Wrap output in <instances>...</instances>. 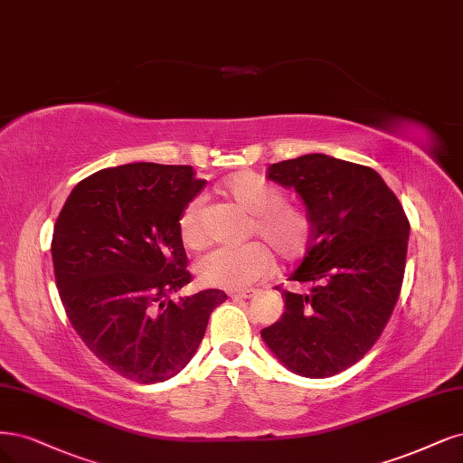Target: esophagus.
Instances as JSON below:
<instances>
[{"instance_id":"obj_1","label":"esophagus","mask_w":463,"mask_h":463,"mask_svg":"<svg viewBox=\"0 0 463 463\" xmlns=\"http://www.w3.org/2000/svg\"><path fill=\"white\" fill-rule=\"evenodd\" d=\"M254 295H257V291H252V289H249V291H232L230 293L232 298H252Z\"/></svg>"}]
</instances>
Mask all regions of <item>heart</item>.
Listing matches in <instances>:
<instances>
[{
  "label": "heart",
  "instance_id": "obj_1",
  "mask_svg": "<svg viewBox=\"0 0 463 463\" xmlns=\"http://www.w3.org/2000/svg\"><path fill=\"white\" fill-rule=\"evenodd\" d=\"M220 194L250 214L247 235H259L283 260H295L307 250L312 224L305 211L283 203L281 191L254 172L233 174L220 187ZM180 241L185 249H201L206 241L203 206L189 203L178 220ZM274 260L262 243L239 249H214L197 260L195 272L203 285L220 289H247L272 272Z\"/></svg>",
  "mask_w": 463,
  "mask_h": 463
}]
</instances>
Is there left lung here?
<instances>
[{"instance_id":"obj_1","label":"left lung","mask_w":463,"mask_h":463,"mask_svg":"<svg viewBox=\"0 0 463 463\" xmlns=\"http://www.w3.org/2000/svg\"><path fill=\"white\" fill-rule=\"evenodd\" d=\"M268 178L307 206L310 243L289 279L310 291H281L285 312L260 335L287 370L331 377L383 333L401 295L410 222L370 166L312 153L272 165Z\"/></svg>"}]
</instances>
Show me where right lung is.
<instances>
[{"label":"right lung","mask_w":463,"mask_h":463,"mask_svg":"<svg viewBox=\"0 0 463 463\" xmlns=\"http://www.w3.org/2000/svg\"><path fill=\"white\" fill-rule=\"evenodd\" d=\"M191 166L132 163L80 182L55 222L52 257L62 307L110 370L161 383L197 353L220 289L172 300L191 281L178 220L204 187Z\"/></svg>","instance_id":"right-lung-1"}]
</instances>
